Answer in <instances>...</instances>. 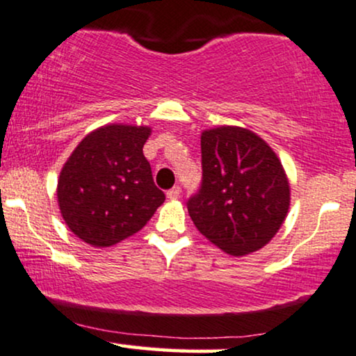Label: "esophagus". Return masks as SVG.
Listing matches in <instances>:
<instances>
[{"mask_svg": "<svg viewBox=\"0 0 356 356\" xmlns=\"http://www.w3.org/2000/svg\"><path fill=\"white\" fill-rule=\"evenodd\" d=\"M167 197H169L170 201H175V199L181 197V187H179V186H174L172 189L167 191Z\"/></svg>", "mask_w": 356, "mask_h": 356, "instance_id": "esophagus-1", "label": "esophagus"}]
</instances>
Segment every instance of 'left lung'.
Here are the masks:
<instances>
[{"mask_svg": "<svg viewBox=\"0 0 356 356\" xmlns=\"http://www.w3.org/2000/svg\"><path fill=\"white\" fill-rule=\"evenodd\" d=\"M202 181L187 199L195 227L232 256L275 238L288 214L289 184L273 149L251 130L218 127L201 136Z\"/></svg>", "mask_w": 356, "mask_h": 356, "instance_id": "obj_1", "label": "left lung"}]
</instances>
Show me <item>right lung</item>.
Here are the masks:
<instances>
[{"label": "right lung", "instance_id": "1", "mask_svg": "<svg viewBox=\"0 0 356 356\" xmlns=\"http://www.w3.org/2000/svg\"><path fill=\"white\" fill-rule=\"evenodd\" d=\"M149 127L105 125L73 150L58 179V206L75 236L107 248L136 234L165 201L144 157Z\"/></svg>", "mask_w": 356, "mask_h": 356}]
</instances>
